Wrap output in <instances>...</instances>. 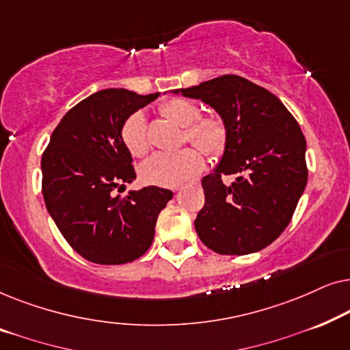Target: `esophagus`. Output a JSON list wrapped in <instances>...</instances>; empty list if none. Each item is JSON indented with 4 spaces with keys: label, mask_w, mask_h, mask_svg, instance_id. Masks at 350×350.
<instances>
[{
    "label": "esophagus",
    "mask_w": 350,
    "mask_h": 350,
    "mask_svg": "<svg viewBox=\"0 0 350 350\" xmlns=\"http://www.w3.org/2000/svg\"><path fill=\"white\" fill-rule=\"evenodd\" d=\"M176 189H178V188H175V191H176Z\"/></svg>",
    "instance_id": "34e87169"
}]
</instances>
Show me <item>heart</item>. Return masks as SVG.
<instances>
[{"label":"heart","instance_id":"heart-1","mask_svg":"<svg viewBox=\"0 0 350 350\" xmlns=\"http://www.w3.org/2000/svg\"><path fill=\"white\" fill-rule=\"evenodd\" d=\"M159 111L183 127L181 142L198 146L208 159H218L226 150L228 127L219 116H200L198 105L185 98L165 100L159 105ZM121 140L133 157H143L150 151L145 114L142 111L129 114L121 126ZM200 152L186 146L174 152H156L140 167L142 180L165 188L185 183L204 169V156Z\"/></svg>","mask_w":350,"mask_h":350}]
</instances>
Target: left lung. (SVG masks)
<instances>
[{
  "label": "left lung",
  "mask_w": 350,
  "mask_h": 350,
  "mask_svg": "<svg viewBox=\"0 0 350 350\" xmlns=\"http://www.w3.org/2000/svg\"><path fill=\"white\" fill-rule=\"evenodd\" d=\"M181 94L217 109L228 127L221 161L202 180L205 202L196 232L219 255L262 250L288 226L308 183L299 124L274 94L237 75ZM226 176H233L231 184L224 181Z\"/></svg>",
  "instance_id": "left-lung-1"
}]
</instances>
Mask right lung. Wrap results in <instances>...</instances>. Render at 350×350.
Here are the masks:
<instances>
[{"mask_svg":"<svg viewBox=\"0 0 350 350\" xmlns=\"http://www.w3.org/2000/svg\"><path fill=\"white\" fill-rule=\"evenodd\" d=\"M159 94L105 89L75 105L42 152V198L62 236L88 261L124 265L151 247L161 210L172 191L145 186L126 198L114 189L135 180L121 140L129 114Z\"/></svg>","mask_w":350,"mask_h":350,"instance_id":"right-lung-1","label":"right lung"}]
</instances>
